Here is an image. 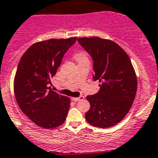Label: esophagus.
I'll return each mask as SVG.
<instances>
[{"instance_id":"1","label":"esophagus","mask_w":158,"mask_h":158,"mask_svg":"<svg viewBox=\"0 0 158 158\" xmlns=\"http://www.w3.org/2000/svg\"><path fill=\"white\" fill-rule=\"evenodd\" d=\"M84 99V96H80L79 98H72V100L74 102H79L81 100H83Z\"/></svg>"}]
</instances>
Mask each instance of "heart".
<instances>
[{
    "instance_id": "b5f03b06",
    "label": "heart",
    "mask_w": 158,
    "mask_h": 158,
    "mask_svg": "<svg viewBox=\"0 0 158 158\" xmlns=\"http://www.w3.org/2000/svg\"><path fill=\"white\" fill-rule=\"evenodd\" d=\"M76 60H77V62L79 61H82V60H88V57H87V55H86V52H80L79 53L76 55L75 56Z\"/></svg>"
}]
</instances>
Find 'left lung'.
Listing matches in <instances>:
<instances>
[{
    "label": "left lung",
    "instance_id": "1",
    "mask_svg": "<svg viewBox=\"0 0 158 158\" xmlns=\"http://www.w3.org/2000/svg\"><path fill=\"white\" fill-rule=\"evenodd\" d=\"M92 56L94 80L99 91L86 99L90 108L85 114L89 124L100 128L121 121L131 107L137 91V77L128 55L120 45L99 37L77 38Z\"/></svg>",
    "mask_w": 158,
    "mask_h": 158
}]
</instances>
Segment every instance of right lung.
I'll return each instance as SVG.
<instances>
[{
	"instance_id": "1",
	"label": "right lung",
	"mask_w": 158,
	"mask_h": 158,
	"mask_svg": "<svg viewBox=\"0 0 158 158\" xmlns=\"http://www.w3.org/2000/svg\"><path fill=\"white\" fill-rule=\"evenodd\" d=\"M76 37L38 42L24 52L14 79V93L23 113L45 129L63 124L70 108L69 97L58 94L48 84Z\"/></svg>"
}]
</instances>
